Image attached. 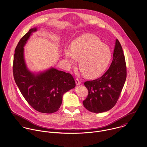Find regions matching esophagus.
I'll use <instances>...</instances> for the list:
<instances>
[{"label": "esophagus", "instance_id": "esophagus-1", "mask_svg": "<svg viewBox=\"0 0 147 147\" xmlns=\"http://www.w3.org/2000/svg\"><path fill=\"white\" fill-rule=\"evenodd\" d=\"M76 84H77V85H79V84H81V82L79 78H76Z\"/></svg>", "mask_w": 147, "mask_h": 147}]
</instances>
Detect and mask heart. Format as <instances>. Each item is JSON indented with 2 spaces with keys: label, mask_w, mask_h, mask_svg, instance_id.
<instances>
[{
  "label": "heart",
  "mask_w": 147,
  "mask_h": 147,
  "mask_svg": "<svg viewBox=\"0 0 147 147\" xmlns=\"http://www.w3.org/2000/svg\"><path fill=\"white\" fill-rule=\"evenodd\" d=\"M64 54L69 65L79 59L82 71L90 78L101 75L107 69L112 59L110 48L97 36L91 34L82 35L73 40L71 49H64Z\"/></svg>",
  "instance_id": "heart-1"
}]
</instances>
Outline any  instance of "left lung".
<instances>
[{
	"label": "left lung",
	"instance_id": "obj_1",
	"mask_svg": "<svg viewBox=\"0 0 147 147\" xmlns=\"http://www.w3.org/2000/svg\"><path fill=\"white\" fill-rule=\"evenodd\" d=\"M127 69L122 46L116 39L113 59L108 70L100 78L84 82L88 94L83 101L85 108L93 113H102L117 103L126 81Z\"/></svg>",
	"mask_w": 147,
	"mask_h": 147
}]
</instances>
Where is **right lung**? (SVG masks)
<instances>
[{"mask_svg":"<svg viewBox=\"0 0 147 147\" xmlns=\"http://www.w3.org/2000/svg\"><path fill=\"white\" fill-rule=\"evenodd\" d=\"M33 28L25 34L17 45L13 57V73L17 86L29 104L43 113H53L59 110L64 93L73 88L76 82L70 73L51 68L36 76L26 68L24 59V46Z\"/></svg>","mask_w":147,"mask_h":147,"instance_id":"add662e5","label":"right lung"}]
</instances>
